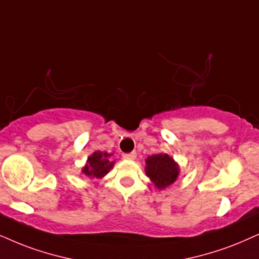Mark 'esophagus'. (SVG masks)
Here are the masks:
<instances>
[{"label": "esophagus", "mask_w": 259, "mask_h": 259, "mask_svg": "<svg viewBox=\"0 0 259 259\" xmlns=\"http://www.w3.org/2000/svg\"><path fill=\"white\" fill-rule=\"evenodd\" d=\"M123 159H126V160H134L136 158V153L135 152H132V153H126V154H123Z\"/></svg>", "instance_id": "34e87169"}]
</instances>
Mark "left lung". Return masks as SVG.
Listing matches in <instances>:
<instances>
[{
  "label": "left lung",
  "mask_w": 259,
  "mask_h": 259,
  "mask_svg": "<svg viewBox=\"0 0 259 259\" xmlns=\"http://www.w3.org/2000/svg\"><path fill=\"white\" fill-rule=\"evenodd\" d=\"M147 176L152 179L156 188L165 189L171 185L178 177L179 168L167 154H155L146 160Z\"/></svg>",
  "instance_id": "1"
}]
</instances>
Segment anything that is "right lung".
Instances as JSON below:
<instances>
[{
	"mask_svg": "<svg viewBox=\"0 0 259 259\" xmlns=\"http://www.w3.org/2000/svg\"><path fill=\"white\" fill-rule=\"evenodd\" d=\"M88 165L82 169V172L88 177L101 178L112 168L113 162L110 160V154L96 152L88 158Z\"/></svg>",
	"mask_w": 259,
	"mask_h": 259,
	"instance_id": "obj_1",
	"label": "right lung"
}]
</instances>
